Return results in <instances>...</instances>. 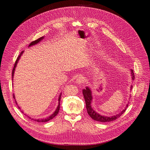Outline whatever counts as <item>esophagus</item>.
<instances>
[{"instance_id":"obj_1","label":"esophagus","mask_w":150,"mask_h":150,"mask_svg":"<svg viewBox=\"0 0 150 150\" xmlns=\"http://www.w3.org/2000/svg\"><path fill=\"white\" fill-rule=\"evenodd\" d=\"M84 80H85L84 77L83 75H80V76H79L78 77L77 80H76V83H77L78 84H80L84 83Z\"/></svg>"}]
</instances>
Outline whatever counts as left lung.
Listing matches in <instances>:
<instances>
[{
	"label": "left lung",
	"mask_w": 150,
	"mask_h": 150,
	"mask_svg": "<svg viewBox=\"0 0 150 150\" xmlns=\"http://www.w3.org/2000/svg\"><path fill=\"white\" fill-rule=\"evenodd\" d=\"M131 76H132V79L134 80V74L133 70H131ZM131 88H132V86H131ZM83 96L86 102V109H87V111L89 116L92 118V119L94 120L97 121V122H109L111 121H114L116 120L118 118H119L125 112L126 110H127V108L128 106V105L127 104V106L125 107V109H123V111L120 112L119 114H117L114 116L112 117H106V116H103V115H101L99 114H98L97 112H96L91 107V101L92 99V94H91V91L88 88H86L85 89L83 90Z\"/></svg>",
	"instance_id": "left-lung-1"
}]
</instances>
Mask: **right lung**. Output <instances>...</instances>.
Segmentation results:
<instances>
[{
    "instance_id": "obj_1",
    "label": "right lung",
    "mask_w": 150,
    "mask_h": 150,
    "mask_svg": "<svg viewBox=\"0 0 150 150\" xmlns=\"http://www.w3.org/2000/svg\"><path fill=\"white\" fill-rule=\"evenodd\" d=\"M43 38H44V37L39 38V39H36V40H35V41H33V42H31L29 46H31V45H35V44H36L38 43L39 41H41ZM23 51L21 52V53H20V54H19V56H18V57L17 58V59L16 60V62H15V63H14V67H13V72H12V78H13V75H14V70H15L16 66V65H17V63H18V60L19 59V58H20L21 56L22 55V54L23 53ZM12 80H13V79H12ZM61 97V93L60 95H59V98H58V101H59V104H58V107H57V109H56V111H55L54 112V113H53V114H52L50 117H49L48 118H46V119H37V120H35V119H34V120H35L36 122H48V121L50 120L51 119H53V118H54L55 116H56V115L58 114V112H59V111ZM13 97H14V94H13ZM14 99H15V98H14ZM16 104H17L16 101ZM18 108H19V109H20V107H19V106H18ZM21 112H22V111H21ZM22 112L23 113V112ZM29 118L30 119V117H29ZM31 120H33V119H31Z\"/></svg>"
}]
</instances>
